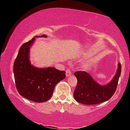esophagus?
Here are the masks:
<instances>
[{
    "instance_id": "obj_1",
    "label": "esophagus",
    "mask_w": 130,
    "mask_h": 130,
    "mask_svg": "<svg viewBox=\"0 0 130 130\" xmlns=\"http://www.w3.org/2000/svg\"><path fill=\"white\" fill-rule=\"evenodd\" d=\"M72 74V72L71 70H70L69 69H68L66 70V75L67 76H70Z\"/></svg>"
}]
</instances>
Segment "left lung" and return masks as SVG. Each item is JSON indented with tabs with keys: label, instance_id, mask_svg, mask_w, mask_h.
<instances>
[{
	"label": "left lung",
	"instance_id": "left-lung-1",
	"mask_svg": "<svg viewBox=\"0 0 130 130\" xmlns=\"http://www.w3.org/2000/svg\"><path fill=\"white\" fill-rule=\"evenodd\" d=\"M121 68L120 63L119 62L115 77L105 85L99 84L86 72L81 70L76 72L74 76L77 79V84L73 93L75 100L85 105L98 104L109 100L117 88Z\"/></svg>",
	"mask_w": 130,
	"mask_h": 130
}]
</instances>
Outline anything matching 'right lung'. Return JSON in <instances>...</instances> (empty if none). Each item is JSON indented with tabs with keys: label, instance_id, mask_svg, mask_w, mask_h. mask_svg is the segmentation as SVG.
Instances as JSON below:
<instances>
[{
	"label": "right lung",
	"instance_id": "right-lung-1",
	"mask_svg": "<svg viewBox=\"0 0 130 130\" xmlns=\"http://www.w3.org/2000/svg\"><path fill=\"white\" fill-rule=\"evenodd\" d=\"M46 37L42 35L37 37ZM34 39L33 38L21 46L14 61L13 70L19 93L27 99L41 103L50 99L56 85L65 78L66 72L54 67L39 69L31 65L29 50Z\"/></svg>",
	"mask_w": 130,
	"mask_h": 130
}]
</instances>
